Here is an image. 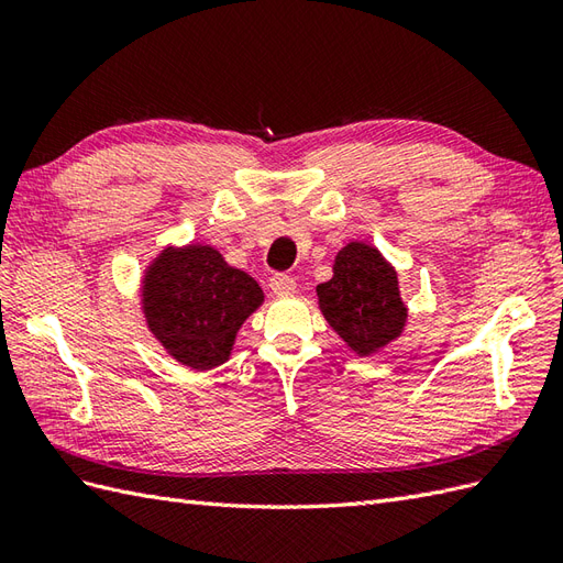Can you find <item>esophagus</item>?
Instances as JSON below:
<instances>
[{"instance_id":"1","label":"esophagus","mask_w":563,"mask_h":563,"mask_svg":"<svg viewBox=\"0 0 563 563\" xmlns=\"http://www.w3.org/2000/svg\"><path fill=\"white\" fill-rule=\"evenodd\" d=\"M268 285H271L273 295H278V297H290L297 290V283L290 276H283V273H278V276H273Z\"/></svg>"}]
</instances>
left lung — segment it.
Returning <instances> with one entry per match:
<instances>
[{
    "mask_svg": "<svg viewBox=\"0 0 563 563\" xmlns=\"http://www.w3.org/2000/svg\"><path fill=\"white\" fill-rule=\"evenodd\" d=\"M328 325L356 356H373L407 328L397 268L378 247L352 240L335 254L333 278L316 287Z\"/></svg>",
    "mask_w": 563,
    "mask_h": 563,
    "instance_id": "obj_1",
    "label": "left lung"
}]
</instances>
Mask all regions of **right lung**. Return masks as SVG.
<instances>
[{
	"label": "right lung",
	"mask_w": 563,
	"mask_h": 563,
	"mask_svg": "<svg viewBox=\"0 0 563 563\" xmlns=\"http://www.w3.org/2000/svg\"><path fill=\"white\" fill-rule=\"evenodd\" d=\"M264 305L258 283L211 244H166L144 266L140 309L154 340L180 366L225 364L242 323Z\"/></svg>",
	"instance_id": "right-lung-1"
}]
</instances>
